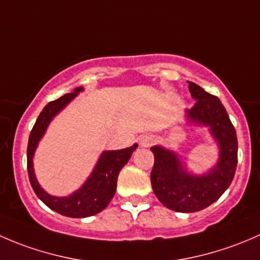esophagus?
I'll use <instances>...</instances> for the list:
<instances>
[{
    "label": "esophagus",
    "instance_id": "esophagus-1",
    "mask_svg": "<svg viewBox=\"0 0 260 260\" xmlns=\"http://www.w3.org/2000/svg\"><path fill=\"white\" fill-rule=\"evenodd\" d=\"M154 136L152 135H146L141 138V146L142 147H149L154 143Z\"/></svg>",
    "mask_w": 260,
    "mask_h": 260
}]
</instances>
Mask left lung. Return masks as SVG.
<instances>
[{
    "mask_svg": "<svg viewBox=\"0 0 260 260\" xmlns=\"http://www.w3.org/2000/svg\"><path fill=\"white\" fill-rule=\"evenodd\" d=\"M195 104L186 109L188 123L205 125L219 146L216 165L204 175H192L183 167L176 152L153 146V169L151 183L159 201L177 212H195L208 208L226 191L234 179L238 164L237 132L226 109L217 96L198 84L188 81Z\"/></svg>",
    "mask_w": 260,
    "mask_h": 260,
    "instance_id": "left-lung-1",
    "label": "left lung"
}]
</instances>
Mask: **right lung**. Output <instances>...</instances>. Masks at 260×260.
Instances as JSON below:
<instances>
[{
  "label": "right lung",
  "mask_w": 260,
  "mask_h": 260,
  "mask_svg": "<svg viewBox=\"0 0 260 260\" xmlns=\"http://www.w3.org/2000/svg\"><path fill=\"white\" fill-rule=\"evenodd\" d=\"M81 90H83V86L74 89L73 93L65 94L56 101H52L46 104L34 124L27 145V172L34 191L38 198L51 210L69 217H88L98 214L108 206V204L113 199L115 190H117L118 175L123 166L129 161L133 151L137 148V143H135L132 147L124 149L104 151L99 157L93 172L84 182V185L79 190L73 192L72 195L65 196V198L49 195L39 185L35 172H34L32 162L36 147L43 136L45 135L46 128L52 118L60 111H62Z\"/></svg>",
  "instance_id": "right-lung-1"
}]
</instances>
